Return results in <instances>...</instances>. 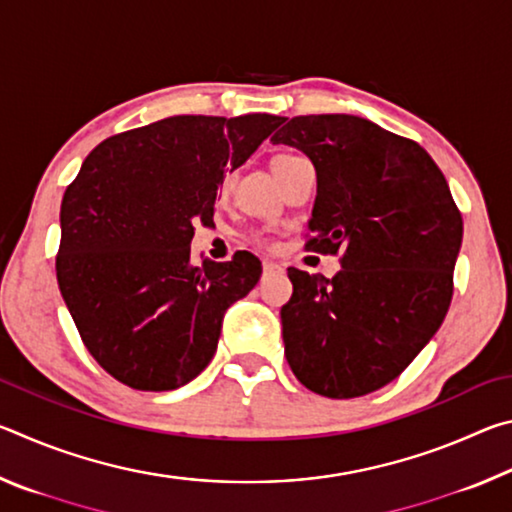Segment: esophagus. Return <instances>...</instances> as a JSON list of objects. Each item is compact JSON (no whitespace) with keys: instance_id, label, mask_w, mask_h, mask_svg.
Returning a JSON list of instances; mask_svg holds the SVG:
<instances>
[{"instance_id":"1","label":"esophagus","mask_w":512,"mask_h":512,"mask_svg":"<svg viewBox=\"0 0 512 512\" xmlns=\"http://www.w3.org/2000/svg\"><path fill=\"white\" fill-rule=\"evenodd\" d=\"M262 268H264V277H271V275L282 273V266L275 264V262H264Z\"/></svg>"}]
</instances>
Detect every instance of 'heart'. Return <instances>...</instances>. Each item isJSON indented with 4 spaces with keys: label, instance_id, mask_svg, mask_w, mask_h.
Listing matches in <instances>:
<instances>
[{
    "label": "heart",
    "instance_id": "heart-1",
    "mask_svg": "<svg viewBox=\"0 0 512 512\" xmlns=\"http://www.w3.org/2000/svg\"><path fill=\"white\" fill-rule=\"evenodd\" d=\"M289 158H291V155H280V158H275L273 162H282V160H289ZM221 189L225 192V189H228V183H223V185H221Z\"/></svg>",
    "mask_w": 512,
    "mask_h": 512
}]
</instances>
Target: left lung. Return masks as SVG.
<instances>
[{"label":"left lung","mask_w":512,"mask_h":512,"mask_svg":"<svg viewBox=\"0 0 512 512\" xmlns=\"http://www.w3.org/2000/svg\"><path fill=\"white\" fill-rule=\"evenodd\" d=\"M316 169L309 246L341 253L332 280L289 268L284 354L318 395L393 381L447 316L463 219L431 155L357 115L293 117L271 137Z\"/></svg>","instance_id":"obj_1"}]
</instances>
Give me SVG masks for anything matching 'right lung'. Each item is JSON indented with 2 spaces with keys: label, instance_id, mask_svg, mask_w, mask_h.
Segmentation results:
<instances>
[{
  "label": "right lung",
  "instance_id": "obj_1",
  "mask_svg": "<svg viewBox=\"0 0 512 512\" xmlns=\"http://www.w3.org/2000/svg\"><path fill=\"white\" fill-rule=\"evenodd\" d=\"M280 117L178 115L103 140L60 205L56 275L85 348L137 391H173L201 375L223 316L248 296L262 262L192 264L196 223H210L219 185Z\"/></svg>",
  "mask_w": 512,
  "mask_h": 512
}]
</instances>
